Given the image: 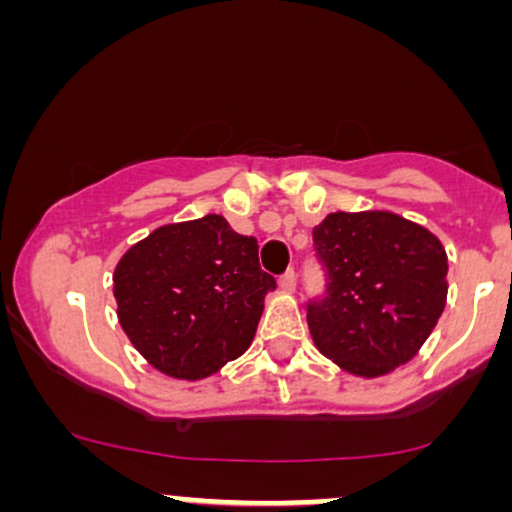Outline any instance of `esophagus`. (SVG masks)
<instances>
[{
    "mask_svg": "<svg viewBox=\"0 0 512 512\" xmlns=\"http://www.w3.org/2000/svg\"><path fill=\"white\" fill-rule=\"evenodd\" d=\"M279 286L284 291H293L296 289V272H293V269H286L284 274L279 276Z\"/></svg>",
    "mask_w": 512,
    "mask_h": 512,
    "instance_id": "obj_1",
    "label": "esophagus"
}]
</instances>
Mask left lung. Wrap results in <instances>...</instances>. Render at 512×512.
<instances>
[{"label":"left lung","instance_id":"left-lung-1","mask_svg":"<svg viewBox=\"0 0 512 512\" xmlns=\"http://www.w3.org/2000/svg\"><path fill=\"white\" fill-rule=\"evenodd\" d=\"M325 296L308 301L320 354L361 378L416 356L448 298V255L419 223L392 211H337L313 228Z\"/></svg>","mask_w":512,"mask_h":512}]
</instances>
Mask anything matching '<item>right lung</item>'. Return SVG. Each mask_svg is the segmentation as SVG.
I'll list each match as a JSON object with an SVG mask.
<instances>
[{
  "mask_svg": "<svg viewBox=\"0 0 512 512\" xmlns=\"http://www.w3.org/2000/svg\"><path fill=\"white\" fill-rule=\"evenodd\" d=\"M274 289V276L257 260V240L219 214L156 228L113 274L117 320L129 342L180 380L207 378L243 354Z\"/></svg>",
  "mask_w": 512,
  "mask_h": 512,
  "instance_id": "1",
  "label": "right lung"
}]
</instances>
